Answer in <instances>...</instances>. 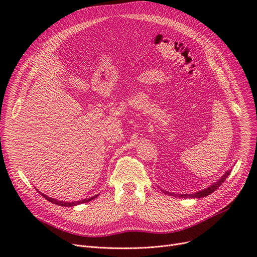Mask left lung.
Masks as SVG:
<instances>
[{
  "label": "left lung",
  "instance_id": "1",
  "mask_svg": "<svg viewBox=\"0 0 257 257\" xmlns=\"http://www.w3.org/2000/svg\"><path fill=\"white\" fill-rule=\"evenodd\" d=\"M230 170L229 171H226L225 172V174L223 175V176L215 182V183H213L212 185H210V186H208L207 188H204V190H202V191H200V192H197V193H195V194H188V195H181V194H171V193H169V192H165V191H163V192H165V193H167V194H169V195H171V196H177V197H179V198H202V197H206V196H208V195H210L211 193H213L215 190H218V188L220 187V185H222V183L226 180V178L229 176V174H230Z\"/></svg>",
  "mask_w": 257,
  "mask_h": 257
}]
</instances>
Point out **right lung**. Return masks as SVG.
Instances as JSON below:
<instances>
[{
  "label": "right lung",
  "mask_w": 257,
  "mask_h": 257,
  "mask_svg": "<svg viewBox=\"0 0 257 257\" xmlns=\"http://www.w3.org/2000/svg\"><path fill=\"white\" fill-rule=\"evenodd\" d=\"M37 192H38L40 195H42L44 198H46L48 201L52 202V203H54V204H57V205H60V206H65V207H71V206H76V205H78V204L86 203V202H89V201H91V200H93V199H96V198L99 196V195H96V196H93V197H91V198L83 199V200H80V201L64 202V201H58V200H56V199H53V198H51V197H49V196H47V195H45V194H43V193H40L38 190H37Z\"/></svg>",
  "instance_id": "right-lung-1"
}]
</instances>
